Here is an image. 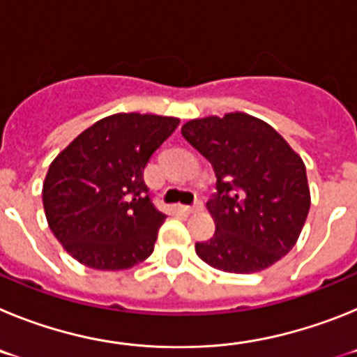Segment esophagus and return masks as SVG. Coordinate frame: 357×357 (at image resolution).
<instances>
[{
	"label": "esophagus",
	"instance_id": "obj_1",
	"mask_svg": "<svg viewBox=\"0 0 357 357\" xmlns=\"http://www.w3.org/2000/svg\"><path fill=\"white\" fill-rule=\"evenodd\" d=\"M202 209H204V204H202V202H197L195 206H184V207H182V211H184V213H188V214L198 213V211H202Z\"/></svg>",
	"mask_w": 357,
	"mask_h": 357
}]
</instances>
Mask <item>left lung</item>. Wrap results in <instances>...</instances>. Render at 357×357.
I'll list each match as a JSON object with an SVG mask.
<instances>
[{
    "mask_svg": "<svg viewBox=\"0 0 357 357\" xmlns=\"http://www.w3.org/2000/svg\"><path fill=\"white\" fill-rule=\"evenodd\" d=\"M182 135L211 162L214 236L198 257L220 272L255 273L282 259L311 207L305 164L273 127L245 112L189 119Z\"/></svg>",
    "mask_w": 357,
    "mask_h": 357,
    "instance_id": "left-lung-1",
    "label": "left lung"
}]
</instances>
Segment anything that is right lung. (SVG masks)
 I'll list each match as a JSON object with an SVG mask.
<instances>
[{
	"instance_id": "1",
	"label": "right lung",
	"mask_w": 357,
	"mask_h": 357,
	"mask_svg": "<svg viewBox=\"0 0 357 357\" xmlns=\"http://www.w3.org/2000/svg\"><path fill=\"white\" fill-rule=\"evenodd\" d=\"M178 123L139 112L107 116L52 160L43 184L44 213L73 259L116 272L150 257L166 214L151 204L143 173Z\"/></svg>"
}]
</instances>
